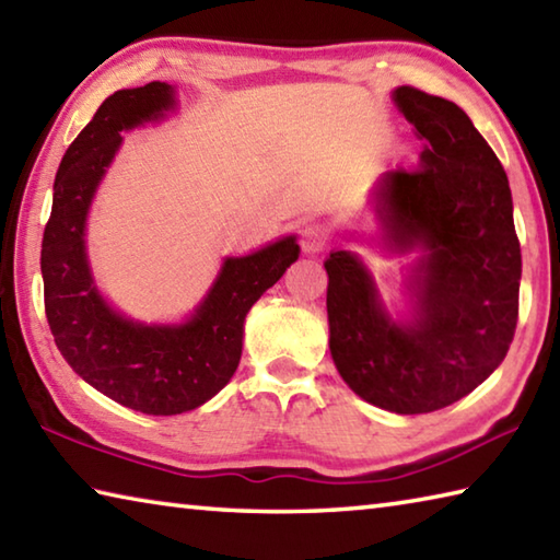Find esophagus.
<instances>
[{"mask_svg": "<svg viewBox=\"0 0 560 560\" xmlns=\"http://www.w3.org/2000/svg\"><path fill=\"white\" fill-rule=\"evenodd\" d=\"M326 246V231L324 226H307L302 231V250L310 253V256H314V253H322Z\"/></svg>", "mask_w": 560, "mask_h": 560, "instance_id": "esophagus-1", "label": "esophagus"}]
</instances>
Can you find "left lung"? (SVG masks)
Returning a JSON list of instances; mask_svg holds the SVG:
<instances>
[{
	"label": "left lung",
	"instance_id": "8db88e82",
	"mask_svg": "<svg viewBox=\"0 0 560 560\" xmlns=\"http://www.w3.org/2000/svg\"><path fill=\"white\" fill-rule=\"evenodd\" d=\"M393 100L424 141L415 171H389L377 189L385 248L419 250L407 276L411 310L393 319L361 256L331 250L329 348L365 402L427 415L472 393L508 355L522 250L508 173L468 114L407 84Z\"/></svg>",
	"mask_w": 560,
	"mask_h": 560
}]
</instances>
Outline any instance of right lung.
Listing matches in <instances>:
<instances>
[{"label": "right lung", "instance_id": "add662e5", "mask_svg": "<svg viewBox=\"0 0 560 560\" xmlns=\"http://www.w3.org/2000/svg\"><path fill=\"white\" fill-rule=\"evenodd\" d=\"M167 109H175L167 82L119 90L102 102L62 155L40 246L46 316L62 358L114 402L155 417L197 409L229 383L248 310L300 258L298 236L224 258L205 300L180 324L133 322L102 298L84 244L94 192L119 151L121 131L161 119Z\"/></svg>", "mask_w": 560, "mask_h": 560}]
</instances>
